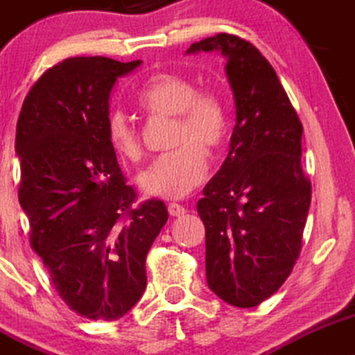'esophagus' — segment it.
<instances>
[{
    "label": "esophagus",
    "mask_w": 355,
    "mask_h": 355,
    "mask_svg": "<svg viewBox=\"0 0 355 355\" xmlns=\"http://www.w3.org/2000/svg\"><path fill=\"white\" fill-rule=\"evenodd\" d=\"M167 211H169L171 216H182V214L186 213V208L184 206L178 205V202H171V205L167 206Z\"/></svg>",
    "instance_id": "34e87169"
}]
</instances>
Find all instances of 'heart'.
I'll use <instances>...</instances> for the list:
<instances>
[{"label":"heart","mask_w":355,"mask_h":355,"mask_svg":"<svg viewBox=\"0 0 355 355\" xmlns=\"http://www.w3.org/2000/svg\"><path fill=\"white\" fill-rule=\"evenodd\" d=\"M139 105L150 114L176 117L174 146L139 176L147 196L179 199L189 194L208 174L206 150L223 144L228 130L225 102L213 92H198L188 78L174 73H156L139 94ZM107 135L119 156L139 161L141 141L125 114L112 112L107 121Z\"/></svg>","instance_id":"b5f03b06"}]
</instances>
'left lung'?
Segmentation results:
<instances>
[{
	"label": "left lung",
	"mask_w": 355,
	"mask_h": 355,
	"mask_svg": "<svg viewBox=\"0 0 355 355\" xmlns=\"http://www.w3.org/2000/svg\"><path fill=\"white\" fill-rule=\"evenodd\" d=\"M226 58L236 124L230 153L198 201L206 228L208 286L226 304L250 309L272 297L302 248L312 186L302 171L300 119L277 71L250 42L220 33L186 55Z\"/></svg>",
	"instance_id": "left-lung-1"
}]
</instances>
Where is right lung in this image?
<instances>
[{
  "label": "right lung",
  "instance_id": "add662e5",
  "mask_svg": "<svg viewBox=\"0 0 355 355\" xmlns=\"http://www.w3.org/2000/svg\"><path fill=\"white\" fill-rule=\"evenodd\" d=\"M141 63L63 60L31 87L17 124L31 248L62 300L90 320H117L141 300L147 252L167 221L159 199L132 209L107 135L110 92Z\"/></svg>",
  "mask_w": 355,
  "mask_h": 355
}]
</instances>
